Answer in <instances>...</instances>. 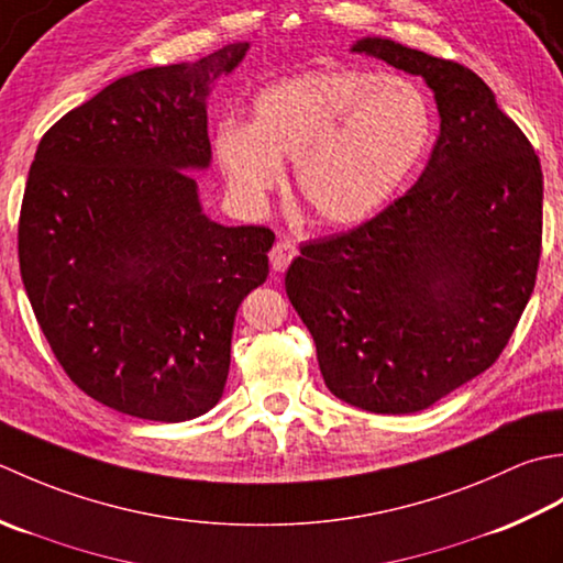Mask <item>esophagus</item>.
Masks as SVG:
<instances>
[{"label":"esophagus","instance_id":"1","mask_svg":"<svg viewBox=\"0 0 563 563\" xmlns=\"http://www.w3.org/2000/svg\"><path fill=\"white\" fill-rule=\"evenodd\" d=\"M298 255V250L294 245V240L289 238H282L274 243L272 252H269V262H272V269L274 272H284L286 267L291 265V260Z\"/></svg>","mask_w":563,"mask_h":563}]
</instances>
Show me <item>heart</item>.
I'll return each mask as SVG.
<instances>
[{
  "label": "heart",
  "instance_id": "obj_1",
  "mask_svg": "<svg viewBox=\"0 0 563 563\" xmlns=\"http://www.w3.org/2000/svg\"><path fill=\"white\" fill-rule=\"evenodd\" d=\"M432 137V104L416 82L325 67L262 87L250 123L218 125L213 157L245 203L265 201L284 159H296V187L316 221L354 225L404 189Z\"/></svg>",
  "mask_w": 563,
  "mask_h": 563
}]
</instances>
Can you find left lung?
Instances as JSON below:
<instances>
[{
    "label": "left lung",
    "instance_id": "left-lung-1",
    "mask_svg": "<svg viewBox=\"0 0 563 563\" xmlns=\"http://www.w3.org/2000/svg\"><path fill=\"white\" fill-rule=\"evenodd\" d=\"M352 51L426 79L438 143L412 189L354 231L301 245L284 282L330 394L404 416L508 345L542 252V167L468 67L378 36Z\"/></svg>",
    "mask_w": 563,
    "mask_h": 563
}]
</instances>
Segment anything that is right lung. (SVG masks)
I'll list each match as a JSON object with an SVG mask.
<instances>
[{"label": "right lung", "instance_id": "add662e5", "mask_svg": "<svg viewBox=\"0 0 563 563\" xmlns=\"http://www.w3.org/2000/svg\"><path fill=\"white\" fill-rule=\"evenodd\" d=\"M250 43L119 77L41 137L19 218L21 279L67 376L125 416L209 412L238 306L265 284L274 233L203 213L206 101Z\"/></svg>", "mask_w": 563, "mask_h": 563}]
</instances>
